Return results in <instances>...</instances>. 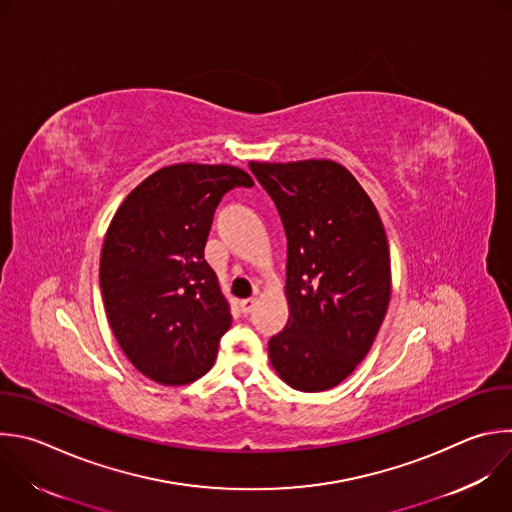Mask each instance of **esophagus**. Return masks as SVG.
Here are the masks:
<instances>
[{
	"mask_svg": "<svg viewBox=\"0 0 512 512\" xmlns=\"http://www.w3.org/2000/svg\"><path fill=\"white\" fill-rule=\"evenodd\" d=\"M255 303H257V299H255V297H249V299H241V301H239V309H241V313H243V315H249V313L253 311Z\"/></svg>",
	"mask_w": 512,
	"mask_h": 512,
	"instance_id": "esophagus-1",
	"label": "esophagus"
}]
</instances>
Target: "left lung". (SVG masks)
Returning a JSON list of instances; mask_svg holds the SVG:
<instances>
[{"mask_svg":"<svg viewBox=\"0 0 512 512\" xmlns=\"http://www.w3.org/2000/svg\"><path fill=\"white\" fill-rule=\"evenodd\" d=\"M287 237L289 319L269 339L277 374L295 390L344 382L370 352L390 303V247L380 215L333 160L249 162Z\"/></svg>","mask_w":512,"mask_h":512,"instance_id":"8db88e82","label":"left lung"}]
</instances>
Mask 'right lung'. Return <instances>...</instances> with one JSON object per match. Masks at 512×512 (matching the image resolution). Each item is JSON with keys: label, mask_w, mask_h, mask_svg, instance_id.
Returning <instances> with one entry per match:
<instances>
[{"label": "right lung", "mask_w": 512, "mask_h": 512, "mask_svg": "<svg viewBox=\"0 0 512 512\" xmlns=\"http://www.w3.org/2000/svg\"><path fill=\"white\" fill-rule=\"evenodd\" d=\"M251 189L229 164H173L116 211L100 255L104 309L132 366L164 386L205 376L231 325L205 243L221 199Z\"/></svg>", "instance_id": "add662e5"}]
</instances>
